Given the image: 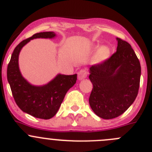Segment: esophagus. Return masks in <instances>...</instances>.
<instances>
[{"label":"esophagus","instance_id":"obj_1","mask_svg":"<svg viewBox=\"0 0 152 152\" xmlns=\"http://www.w3.org/2000/svg\"><path fill=\"white\" fill-rule=\"evenodd\" d=\"M88 76V71L86 70H80L78 72V79L79 80H82V79H85Z\"/></svg>","mask_w":152,"mask_h":152}]
</instances>
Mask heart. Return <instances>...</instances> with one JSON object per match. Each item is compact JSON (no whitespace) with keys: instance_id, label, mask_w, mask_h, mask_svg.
<instances>
[{"instance_id":"1","label":"heart","mask_w":152,"mask_h":152,"mask_svg":"<svg viewBox=\"0 0 152 152\" xmlns=\"http://www.w3.org/2000/svg\"><path fill=\"white\" fill-rule=\"evenodd\" d=\"M98 47H95L94 51L96 50ZM110 56V50L107 46H102L98 49L94 56V61L96 63H102L109 58Z\"/></svg>"}]
</instances>
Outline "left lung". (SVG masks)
Returning <instances> with one entry per match:
<instances>
[{"instance_id":"left-lung-1","label":"left lung","mask_w":152,"mask_h":152,"mask_svg":"<svg viewBox=\"0 0 152 152\" xmlns=\"http://www.w3.org/2000/svg\"><path fill=\"white\" fill-rule=\"evenodd\" d=\"M117 52L89 68L93 89L89 104L100 118L113 119L134 102L140 87L141 67L132 46L117 38Z\"/></svg>"}]
</instances>
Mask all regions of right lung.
Returning a JSON list of instances; mask_svg holds the SVG:
<instances>
[{
  "label": "right lung",
  "mask_w": 152,
  "mask_h": 152,
  "mask_svg": "<svg viewBox=\"0 0 152 152\" xmlns=\"http://www.w3.org/2000/svg\"><path fill=\"white\" fill-rule=\"evenodd\" d=\"M53 32H39L22 41L15 48L7 67V80L17 105L34 117L49 120L56 114L65 94L76 84L77 74L58 73L48 84L41 86L29 83L19 69L18 57L22 48L35 39H53Z\"/></svg>",
  "instance_id": "add662e5"
}]
</instances>
